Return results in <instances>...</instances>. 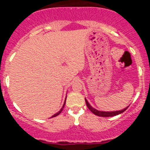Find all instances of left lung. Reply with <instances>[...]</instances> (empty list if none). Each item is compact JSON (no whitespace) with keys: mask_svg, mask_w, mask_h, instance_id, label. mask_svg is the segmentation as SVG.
Returning a JSON list of instances; mask_svg holds the SVG:
<instances>
[{"mask_svg":"<svg viewBox=\"0 0 150 150\" xmlns=\"http://www.w3.org/2000/svg\"><path fill=\"white\" fill-rule=\"evenodd\" d=\"M85 100H86V105H87L88 108L89 110L93 113V114L96 115L97 116H100V117H112V116L117 115L121 114V113L123 112H125V110L128 108V107H129V106H128V107H126L125 108L122 109L121 110H117V111H112V112L100 111V110H96V109L93 108V107H91V104L88 103V102L87 99H86V98H85Z\"/></svg>","mask_w":150,"mask_h":150,"instance_id":"left-lung-1","label":"left lung"}]
</instances>
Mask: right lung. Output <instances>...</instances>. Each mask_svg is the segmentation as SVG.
Returning <instances> with one entry per match:
<instances>
[{
    "instance_id": "obj_1",
    "label": "right lung",
    "mask_w": 150,
    "mask_h": 150,
    "mask_svg": "<svg viewBox=\"0 0 150 150\" xmlns=\"http://www.w3.org/2000/svg\"><path fill=\"white\" fill-rule=\"evenodd\" d=\"M66 99H67V96H66V98H65V100H64V104H63V106H62V107L61 108V110H59V111L58 112H57L56 113V114H54V115H52L51 116V117H56V116H57V115H59L60 114V113L62 112V111L63 110V108H64V105H65V103H66ZM51 117H50V118H51Z\"/></svg>"
}]
</instances>
